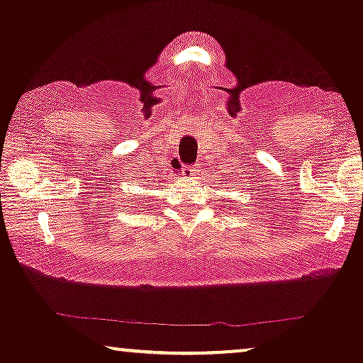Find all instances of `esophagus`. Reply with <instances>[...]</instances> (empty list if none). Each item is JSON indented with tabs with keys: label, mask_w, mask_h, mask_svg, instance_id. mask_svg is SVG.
Wrapping results in <instances>:
<instances>
[{
	"label": "esophagus",
	"mask_w": 363,
	"mask_h": 363,
	"mask_svg": "<svg viewBox=\"0 0 363 363\" xmlns=\"http://www.w3.org/2000/svg\"><path fill=\"white\" fill-rule=\"evenodd\" d=\"M198 172H199L198 165H189V167H184V169H182V174H184V176H189V177L198 176Z\"/></svg>",
	"instance_id": "esophagus-1"
}]
</instances>
